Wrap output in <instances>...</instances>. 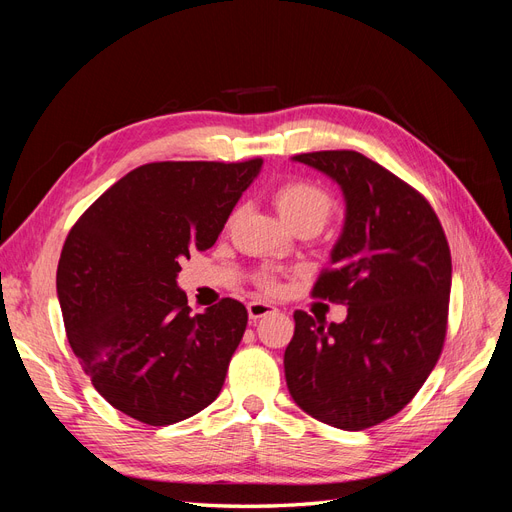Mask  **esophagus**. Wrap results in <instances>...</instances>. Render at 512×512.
<instances>
[{
	"instance_id": "1",
	"label": "esophagus",
	"mask_w": 512,
	"mask_h": 512,
	"mask_svg": "<svg viewBox=\"0 0 512 512\" xmlns=\"http://www.w3.org/2000/svg\"><path fill=\"white\" fill-rule=\"evenodd\" d=\"M275 312H277V309L271 303H265V301L247 303V316H250V320H254V322L269 316V314H275Z\"/></svg>"
}]
</instances>
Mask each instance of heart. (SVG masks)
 Here are the masks:
<instances>
[{
	"label": "heart",
	"mask_w": 512,
	"mask_h": 512,
	"mask_svg": "<svg viewBox=\"0 0 512 512\" xmlns=\"http://www.w3.org/2000/svg\"><path fill=\"white\" fill-rule=\"evenodd\" d=\"M277 209L292 226L314 224L318 230L327 224L333 213V200L324 192L320 185L312 181H290L284 183L275 194ZM237 213H232L230 220H235ZM258 284L267 290H275L277 282L271 273H260Z\"/></svg>",
	"instance_id": "heart-1"
}]
</instances>
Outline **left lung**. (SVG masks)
Listing matches in <instances>:
<instances>
[{"instance_id": "8db88e82", "label": "left lung", "mask_w": 512, "mask_h": 512, "mask_svg": "<svg viewBox=\"0 0 512 512\" xmlns=\"http://www.w3.org/2000/svg\"><path fill=\"white\" fill-rule=\"evenodd\" d=\"M342 188L346 222L312 294L348 305L327 324L297 309L284 352L303 412L359 431L410 404L446 337L451 250L436 211L406 181L359 151L294 156Z\"/></svg>"}]
</instances>
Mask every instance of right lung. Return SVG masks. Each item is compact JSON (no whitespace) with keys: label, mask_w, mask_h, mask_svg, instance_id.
<instances>
[{"label":"right lung","mask_w":512,"mask_h":512,"mask_svg":"<svg viewBox=\"0 0 512 512\" xmlns=\"http://www.w3.org/2000/svg\"><path fill=\"white\" fill-rule=\"evenodd\" d=\"M260 168V158L138 166L72 226L57 267L61 316L83 371L119 412L162 427L220 395L247 309L222 299L192 316L179 262L209 250Z\"/></svg>","instance_id":"1"}]
</instances>
